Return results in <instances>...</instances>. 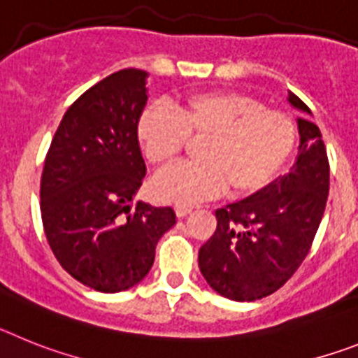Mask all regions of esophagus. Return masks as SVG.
Segmentation results:
<instances>
[{"label":"esophagus","instance_id":"34e87169","mask_svg":"<svg viewBox=\"0 0 358 358\" xmlns=\"http://www.w3.org/2000/svg\"><path fill=\"white\" fill-rule=\"evenodd\" d=\"M175 213H176V216H178V217L187 216V214L192 213V205H176Z\"/></svg>","mask_w":358,"mask_h":358}]
</instances>
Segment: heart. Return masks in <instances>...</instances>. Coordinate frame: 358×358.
I'll return each mask as SVG.
<instances>
[{
    "label": "heart",
    "instance_id": "heart-1",
    "mask_svg": "<svg viewBox=\"0 0 358 358\" xmlns=\"http://www.w3.org/2000/svg\"><path fill=\"white\" fill-rule=\"evenodd\" d=\"M191 141L200 164L178 166L151 183L155 196L187 205L229 187L238 198L265 191L285 169L297 144V124L287 111L265 108L238 92L194 93L173 108L148 106L136 120V141L158 169L169 167Z\"/></svg>",
    "mask_w": 358,
    "mask_h": 358
}]
</instances>
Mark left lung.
Here are the masks:
<instances>
[{
  "instance_id": "1",
  "label": "left lung",
  "mask_w": 358,
  "mask_h": 358,
  "mask_svg": "<svg viewBox=\"0 0 358 358\" xmlns=\"http://www.w3.org/2000/svg\"><path fill=\"white\" fill-rule=\"evenodd\" d=\"M294 108L310 113L297 95ZM299 155L265 191L216 210V231L198 254L205 281L232 301H256L285 285L308 256L324 214L329 164L319 127L297 119Z\"/></svg>"
}]
</instances>
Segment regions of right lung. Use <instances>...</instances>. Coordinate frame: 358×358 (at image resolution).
<instances>
[{"mask_svg": "<svg viewBox=\"0 0 358 358\" xmlns=\"http://www.w3.org/2000/svg\"><path fill=\"white\" fill-rule=\"evenodd\" d=\"M148 71L126 68L86 90L59 124L41 176V217L54 256L85 287L115 294L153 266L171 207L136 201L145 164L136 120Z\"/></svg>", "mask_w": 358, "mask_h": 358, "instance_id": "obj_1", "label": "right lung"}]
</instances>
